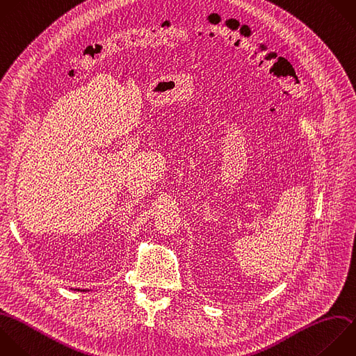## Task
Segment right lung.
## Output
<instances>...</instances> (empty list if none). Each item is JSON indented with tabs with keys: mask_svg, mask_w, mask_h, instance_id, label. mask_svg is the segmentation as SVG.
Segmentation results:
<instances>
[{
	"mask_svg": "<svg viewBox=\"0 0 356 356\" xmlns=\"http://www.w3.org/2000/svg\"><path fill=\"white\" fill-rule=\"evenodd\" d=\"M75 291H83V292H86L88 289H76V288H75Z\"/></svg>",
	"mask_w": 356,
	"mask_h": 356,
	"instance_id": "obj_1",
	"label": "right lung"
}]
</instances>
